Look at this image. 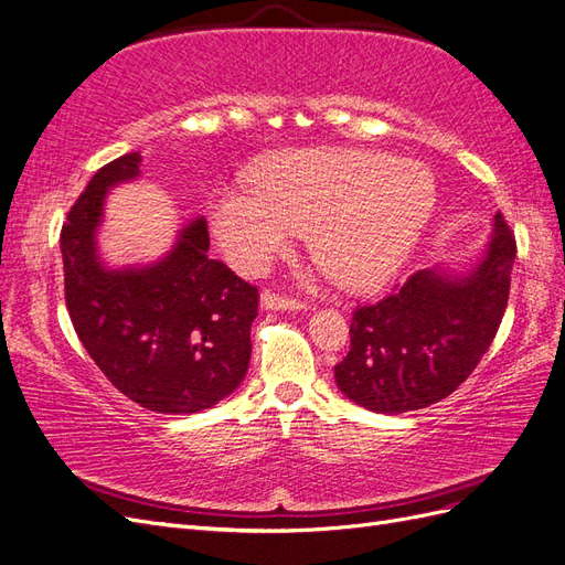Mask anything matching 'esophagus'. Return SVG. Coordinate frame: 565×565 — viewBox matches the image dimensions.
<instances>
[{
	"label": "esophagus",
	"mask_w": 565,
	"mask_h": 565,
	"mask_svg": "<svg viewBox=\"0 0 565 565\" xmlns=\"http://www.w3.org/2000/svg\"><path fill=\"white\" fill-rule=\"evenodd\" d=\"M262 306H264V309H276V311H301V309H306V303L301 299L278 295V292H273V289H264Z\"/></svg>",
	"instance_id": "1"
}]
</instances>
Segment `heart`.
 Wrapping results in <instances>:
<instances>
[{"mask_svg": "<svg viewBox=\"0 0 565 565\" xmlns=\"http://www.w3.org/2000/svg\"><path fill=\"white\" fill-rule=\"evenodd\" d=\"M254 182L221 185L210 202L228 259L262 270L309 231L316 259L355 292L384 285L405 264L436 204L422 162L372 150L282 152Z\"/></svg>", "mask_w": 565, "mask_h": 565, "instance_id": "heart-1", "label": "heart"}]
</instances>
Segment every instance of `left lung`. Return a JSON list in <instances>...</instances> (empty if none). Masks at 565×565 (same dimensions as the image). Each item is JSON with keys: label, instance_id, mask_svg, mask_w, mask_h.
I'll return each instance as SVG.
<instances>
[{"label": "left lung", "instance_id": "8db88e82", "mask_svg": "<svg viewBox=\"0 0 565 565\" xmlns=\"http://www.w3.org/2000/svg\"><path fill=\"white\" fill-rule=\"evenodd\" d=\"M516 237L502 212L486 259L467 278L417 270L351 318V349L334 365L337 386L374 413L434 405L467 382L507 311Z\"/></svg>", "mask_w": 565, "mask_h": 565}]
</instances>
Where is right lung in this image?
I'll use <instances>...</instances> for the list:
<instances>
[{"label": "right lung", "instance_id": "add662e5", "mask_svg": "<svg viewBox=\"0 0 565 565\" xmlns=\"http://www.w3.org/2000/svg\"><path fill=\"white\" fill-rule=\"evenodd\" d=\"M139 152L104 164L61 228L65 306L73 328L108 382L141 407L200 413L247 374L259 289L210 259L207 221L183 228L164 262L106 270L94 233L110 185L139 174Z\"/></svg>", "mask_w": 565, "mask_h": 565}]
</instances>
